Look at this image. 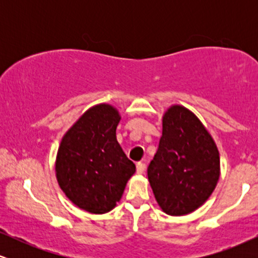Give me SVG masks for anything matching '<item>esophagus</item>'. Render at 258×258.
I'll return each instance as SVG.
<instances>
[{
    "instance_id": "esophagus-1",
    "label": "esophagus",
    "mask_w": 258,
    "mask_h": 258,
    "mask_svg": "<svg viewBox=\"0 0 258 258\" xmlns=\"http://www.w3.org/2000/svg\"><path fill=\"white\" fill-rule=\"evenodd\" d=\"M146 171V164H143V162H138L137 164V173L138 174H142Z\"/></svg>"
}]
</instances>
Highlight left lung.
<instances>
[{"label": "left lung", "instance_id": "obj_1", "mask_svg": "<svg viewBox=\"0 0 258 258\" xmlns=\"http://www.w3.org/2000/svg\"><path fill=\"white\" fill-rule=\"evenodd\" d=\"M220 174V152L199 117L183 105L167 108L158 152L148 167L160 209L170 216L191 214L214 193Z\"/></svg>", "mask_w": 258, "mask_h": 258}]
</instances>
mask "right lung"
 Here are the masks:
<instances>
[{"instance_id":"add662e5","label":"right lung","mask_w":258,"mask_h":258,"mask_svg":"<svg viewBox=\"0 0 258 258\" xmlns=\"http://www.w3.org/2000/svg\"><path fill=\"white\" fill-rule=\"evenodd\" d=\"M119 110L100 103L87 109L65 132L54 162L63 193L75 206L94 215L111 211L136 172L116 139Z\"/></svg>"}]
</instances>
